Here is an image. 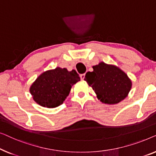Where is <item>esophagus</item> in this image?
Here are the masks:
<instances>
[{
  "instance_id": "esophagus-1",
  "label": "esophagus",
  "mask_w": 156,
  "mask_h": 156,
  "mask_svg": "<svg viewBox=\"0 0 156 156\" xmlns=\"http://www.w3.org/2000/svg\"><path fill=\"white\" fill-rule=\"evenodd\" d=\"M85 73L81 74V75L80 76V79H81V80H83V79H84V78H85Z\"/></svg>"
}]
</instances>
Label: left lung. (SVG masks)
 <instances>
[{"label":"left lung","instance_id":"8db88e82","mask_svg":"<svg viewBox=\"0 0 156 156\" xmlns=\"http://www.w3.org/2000/svg\"><path fill=\"white\" fill-rule=\"evenodd\" d=\"M87 72L84 80L105 104H117L126 97L131 87L128 76L119 68L101 62Z\"/></svg>","mask_w":156,"mask_h":156}]
</instances>
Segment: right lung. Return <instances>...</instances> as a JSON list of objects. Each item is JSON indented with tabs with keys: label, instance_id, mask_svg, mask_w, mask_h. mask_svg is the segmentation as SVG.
<instances>
[{
	"label": "right lung",
	"instance_id": "right-lung-1",
	"mask_svg": "<svg viewBox=\"0 0 156 156\" xmlns=\"http://www.w3.org/2000/svg\"><path fill=\"white\" fill-rule=\"evenodd\" d=\"M75 70L57 67L41 74L30 87V93L37 104L54 108L62 105L69 95L71 87L80 80Z\"/></svg>",
	"mask_w": 156,
	"mask_h": 156
}]
</instances>
